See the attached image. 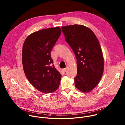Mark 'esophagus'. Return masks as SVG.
Returning a JSON list of instances; mask_svg holds the SVG:
<instances>
[{
    "mask_svg": "<svg viewBox=\"0 0 125 125\" xmlns=\"http://www.w3.org/2000/svg\"><path fill=\"white\" fill-rule=\"evenodd\" d=\"M67 68H64V69H63V71H64V72H66V71H67Z\"/></svg>",
    "mask_w": 125,
    "mask_h": 125,
    "instance_id": "34e87169",
    "label": "esophagus"
}]
</instances>
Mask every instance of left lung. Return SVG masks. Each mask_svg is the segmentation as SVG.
I'll use <instances>...</instances> for the list:
<instances>
[{"mask_svg": "<svg viewBox=\"0 0 125 125\" xmlns=\"http://www.w3.org/2000/svg\"><path fill=\"white\" fill-rule=\"evenodd\" d=\"M61 29L76 57L75 86L83 93H89L99 84L104 72V57L99 41L90 28L82 25L63 26Z\"/></svg>", "mask_w": 125, "mask_h": 125, "instance_id": "8db88e82", "label": "left lung"}]
</instances>
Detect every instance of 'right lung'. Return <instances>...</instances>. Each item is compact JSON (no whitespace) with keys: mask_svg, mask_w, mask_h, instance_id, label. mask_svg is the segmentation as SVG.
<instances>
[{"mask_svg":"<svg viewBox=\"0 0 125 125\" xmlns=\"http://www.w3.org/2000/svg\"><path fill=\"white\" fill-rule=\"evenodd\" d=\"M59 27L35 31L26 38L22 48V64L25 75L38 91L49 94L59 87L61 74L55 69L51 52L59 38Z\"/></svg>","mask_w":125,"mask_h":125,"instance_id":"1","label":"right lung"}]
</instances>
